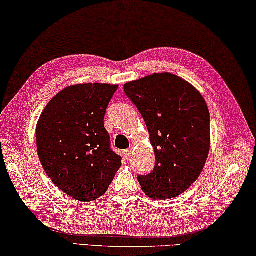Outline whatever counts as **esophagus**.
Listing matches in <instances>:
<instances>
[{"instance_id":"obj_1","label":"esophagus","mask_w":256,"mask_h":256,"mask_svg":"<svg viewBox=\"0 0 256 256\" xmlns=\"http://www.w3.org/2000/svg\"><path fill=\"white\" fill-rule=\"evenodd\" d=\"M132 148H129V149H126V150L124 152V156L126 157H129L130 155H132Z\"/></svg>"}]
</instances>
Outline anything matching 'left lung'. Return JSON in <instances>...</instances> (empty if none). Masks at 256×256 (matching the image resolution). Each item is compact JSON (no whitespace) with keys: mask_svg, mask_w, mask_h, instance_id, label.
<instances>
[{"mask_svg":"<svg viewBox=\"0 0 256 256\" xmlns=\"http://www.w3.org/2000/svg\"><path fill=\"white\" fill-rule=\"evenodd\" d=\"M127 97L146 122L156 165L148 175H138L147 196L170 200L197 180L208 157L210 112L190 84L164 72L124 86Z\"/></svg>","mask_w":256,"mask_h":256,"instance_id":"1","label":"left lung"}]
</instances>
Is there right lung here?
Masks as SVG:
<instances>
[{
    "instance_id": "1",
    "label": "right lung",
    "mask_w": 256,
    "mask_h": 256,
    "mask_svg": "<svg viewBox=\"0 0 256 256\" xmlns=\"http://www.w3.org/2000/svg\"><path fill=\"white\" fill-rule=\"evenodd\" d=\"M117 84H74L60 91L36 124L38 159L53 184L79 202L107 192L122 157L110 147L106 109Z\"/></svg>"
}]
</instances>
